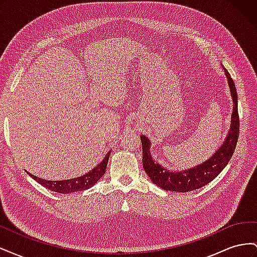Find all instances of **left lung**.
Returning <instances> with one entry per match:
<instances>
[{"label":"left lung","mask_w":257,"mask_h":257,"mask_svg":"<svg viewBox=\"0 0 257 257\" xmlns=\"http://www.w3.org/2000/svg\"><path fill=\"white\" fill-rule=\"evenodd\" d=\"M225 76L227 78L230 94L232 98V112L230 127L224 143L220 146L211 157L199 165L189 169H182L180 172L169 170L159 164L151 155V142L146 135L141 136L143 145V166L146 174L150 177L151 181L160 188L166 191L174 192H190L203 188L219 175L228 164L234 154L239 137V115H238V96L234 80L231 79L226 68H224Z\"/></svg>","instance_id":"left-lung-1"}]
</instances>
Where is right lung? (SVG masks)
<instances>
[{
  "label": "right lung",
  "instance_id": "add662e5",
  "mask_svg": "<svg viewBox=\"0 0 257 257\" xmlns=\"http://www.w3.org/2000/svg\"><path fill=\"white\" fill-rule=\"evenodd\" d=\"M110 152H108L103 161L96 165L94 168L91 169L88 174L82 175L77 178L67 179V180H60V181H52V180H45V179L38 178L32 174L28 173L31 177H32L35 181H37L40 184H42L45 188H47L50 191L62 193V194H69L78 191H84L92 188L93 185L97 183L100 178L106 173L107 163L108 159H109Z\"/></svg>",
  "mask_w": 257,
  "mask_h": 257
}]
</instances>
